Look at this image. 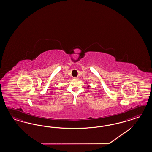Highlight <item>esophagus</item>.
Returning a JSON list of instances; mask_svg holds the SVG:
<instances>
[{
	"label": "esophagus",
	"instance_id": "obj_1",
	"mask_svg": "<svg viewBox=\"0 0 152 152\" xmlns=\"http://www.w3.org/2000/svg\"><path fill=\"white\" fill-rule=\"evenodd\" d=\"M74 79H78V77H74Z\"/></svg>",
	"mask_w": 152,
	"mask_h": 152
}]
</instances>
